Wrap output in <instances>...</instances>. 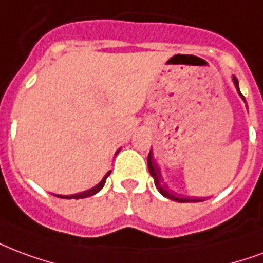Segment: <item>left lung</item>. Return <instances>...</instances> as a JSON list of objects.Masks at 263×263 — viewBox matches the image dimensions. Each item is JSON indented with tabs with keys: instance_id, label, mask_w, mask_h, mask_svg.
<instances>
[{
	"instance_id": "1",
	"label": "left lung",
	"mask_w": 263,
	"mask_h": 263,
	"mask_svg": "<svg viewBox=\"0 0 263 263\" xmlns=\"http://www.w3.org/2000/svg\"><path fill=\"white\" fill-rule=\"evenodd\" d=\"M234 83V87L237 89L238 95L243 98V100L246 102L244 99V96L241 95V92H240V88H238V81L237 78L232 77ZM147 167H149V171H150V175L153 176L154 179V185L157 187V190L160 193L163 194L164 197L170 198L172 201H178V203H198V201H203L201 198H190V197H182V196H178L176 193H174L172 190L168 189V186L165 185V182L163 179V175H161V171H160V168H158L157 163H156V160H154V156H153V152L150 150L149 156H147Z\"/></svg>"
}]
</instances>
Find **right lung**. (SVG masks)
Here are the masks:
<instances>
[{
	"label": "right lung",
	"instance_id": "1",
	"mask_svg": "<svg viewBox=\"0 0 263 263\" xmlns=\"http://www.w3.org/2000/svg\"><path fill=\"white\" fill-rule=\"evenodd\" d=\"M120 152V150H117V153ZM116 153V154H117ZM111 174V171H109L107 174H106L105 176H103V179L100 180L99 183L96 186H93L92 189L89 190H85V192H81V193H76V194H67V196H62V194H55L56 197H60V198H85V197H89V196H93V194H96L98 192H100V190L103 189V186H105L106 183V179H107V176Z\"/></svg>",
	"mask_w": 263,
	"mask_h": 263
}]
</instances>
